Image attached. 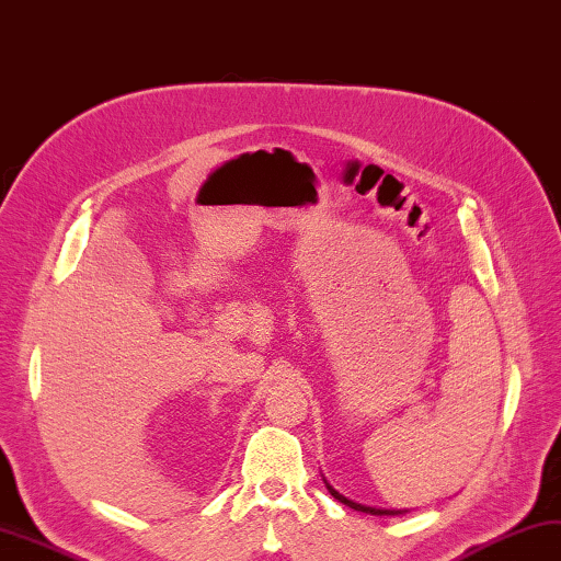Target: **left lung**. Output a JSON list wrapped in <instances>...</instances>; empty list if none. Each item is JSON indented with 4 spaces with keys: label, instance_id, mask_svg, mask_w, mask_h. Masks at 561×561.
Here are the masks:
<instances>
[{
    "label": "left lung",
    "instance_id": "left-lung-1",
    "mask_svg": "<svg viewBox=\"0 0 561 561\" xmlns=\"http://www.w3.org/2000/svg\"><path fill=\"white\" fill-rule=\"evenodd\" d=\"M328 485V483H324ZM328 490H330V494L334 500H340L342 504H346V506H351V510H356V512H363V514H373V516H394V514H401V512H392V510H375V506H366V504H358V502H351V500H346L344 494H340L336 492L332 485H328Z\"/></svg>",
    "mask_w": 561,
    "mask_h": 561
}]
</instances>
